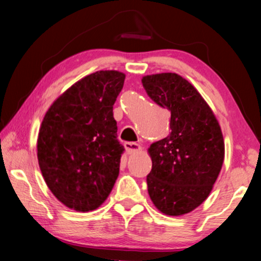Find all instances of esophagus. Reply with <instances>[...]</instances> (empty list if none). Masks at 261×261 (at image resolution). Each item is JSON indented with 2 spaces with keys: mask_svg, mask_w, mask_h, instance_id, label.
<instances>
[{
  "mask_svg": "<svg viewBox=\"0 0 261 261\" xmlns=\"http://www.w3.org/2000/svg\"><path fill=\"white\" fill-rule=\"evenodd\" d=\"M124 146H125L127 154H134V153H137L138 151H140V148H142L137 143H131V142H126L124 144Z\"/></svg>",
  "mask_w": 261,
  "mask_h": 261,
  "instance_id": "1",
  "label": "esophagus"
}]
</instances>
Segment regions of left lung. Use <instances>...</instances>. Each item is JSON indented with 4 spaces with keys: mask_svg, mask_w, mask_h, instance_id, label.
Wrapping results in <instances>:
<instances>
[{
    "mask_svg": "<svg viewBox=\"0 0 261 261\" xmlns=\"http://www.w3.org/2000/svg\"><path fill=\"white\" fill-rule=\"evenodd\" d=\"M142 84L156 105L171 111L169 135L148 148V195L159 212L181 216L203 203L216 182L224 161L221 126L197 89L179 74H152Z\"/></svg>",
    "mask_w": 261,
    "mask_h": 261,
    "instance_id": "left-lung-1",
    "label": "left lung"
}]
</instances>
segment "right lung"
<instances>
[{"label":"right lung","mask_w":261,"mask_h":261,"mask_svg":"<svg viewBox=\"0 0 261 261\" xmlns=\"http://www.w3.org/2000/svg\"><path fill=\"white\" fill-rule=\"evenodd\" d=\"M124 80L118 71L89 74L61 94L41 122L37 140L41 174L69 209H97L113 190L124 151L113 106Z\"/></svg>","instance_id":"add662e5"}]
</instances>
